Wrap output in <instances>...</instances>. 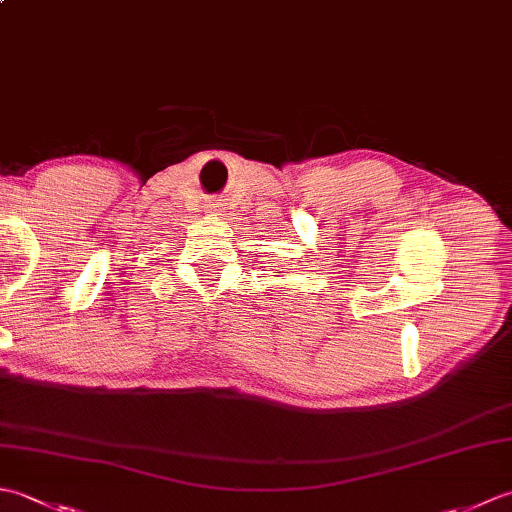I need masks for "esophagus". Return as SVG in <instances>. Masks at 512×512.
Returning <instances> with one entry per match:
<instances>
[{
    "label": "esophagus",
    "mask_w": 512,
    "mask_h": 512,
    "mask_svg": "<svg viewBox=\"0 0 512 512\" xmlns=\"http://www.w3.org/2000/svg\"><path fill=\"white\" fill-rule=\"evenodd\" d=\"M209 206H211V209H213V211H217V209H220V206H222V204H220V202H217V200H215V202H211V204H209Z\"/></svg>",
    "instance_id": "esophagus-1"
}]
</instances>
